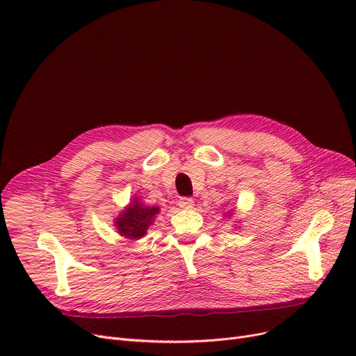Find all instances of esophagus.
<instances>
[{"label":"esophagus","instance_id":"obj_1","mask_svg":"<svg viewBox=\"0 0 356 356\" xmlns=\"http://www.w3.org/2000/svg\"><path fill=\"white\" fill-rule=\"evenodd\" d=\"M193 204H195V200L188 196L180 197V200H179V207L181 209H191V208H193Z\"/></svg>","mask_w":356,"mask_h":356}]
</instances>
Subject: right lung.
I'll return each instance as SVG.
<instances>
[{"label":"right lung","instance_id":"add662e5","mask_svg":"<svg viewBox=\"0 0 356 356\" xmlns=\"http://www.w3.org/2000/svg\"><path fill=\"white\" fill-rule=\"evenodd\" d=\"M159 212L160 211L157 207H144V204L136 200L127 211H124L121 216L117 218V228L121 235L131 239H138L144 236L148 225Z\"/></svg>","mask_w":356,"mask_h":356}]
</instances>
